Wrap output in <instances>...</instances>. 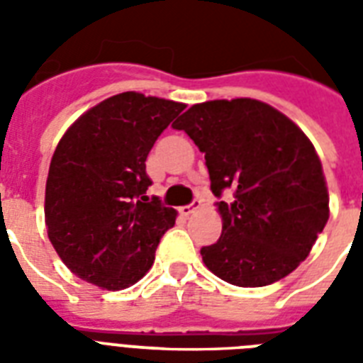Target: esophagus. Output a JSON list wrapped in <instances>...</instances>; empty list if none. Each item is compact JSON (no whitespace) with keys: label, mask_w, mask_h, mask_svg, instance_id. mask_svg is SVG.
<instances>
[{"label":"esophagus","mask_w":363,"mask_h":363,"mask_svg":"<svg viewBox=\"0 0 363 363\" xmlns=\"http://www.w3.org/2000/svg\"><path fill=\"white\" fill-rule=\"evenodd\" d=\"M199 207H201V199L196 198L192 201V203L184 205V207H181V209H179V211H181L182 216H190V215H192V213H196V211H198Z\"/></svg>","instance_id":"esophagus-1"}]
</instances>
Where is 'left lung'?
Masks as SVG:
<instances>
[{
	"label": "left lung",
	"instance_id": "8db88e82",
	"mask_svg": "<svg viewBox=\"0 0 363 363\" xmlns=\"http://www.w3.org/2000/svg\"><path fill=\"white\" fill-rule=\"evenodd\" d=\"M201 152L222 215V235L201 258L222 281L265 286L292 273L330 218L328 188L313 143L258 99L194 105L175 122ZM224 191L233 199L222 202Z\"/></svg>",
	"mask_w": 363,
	"mask_h": 363
}]
</instances>
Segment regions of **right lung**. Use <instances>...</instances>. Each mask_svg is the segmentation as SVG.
I'll use <instances>...</instances> for the list:
<instances>
[{
	"label": "right lung",
	"mask_w": 363,
	"mask_h": 363,
	"mask_svg": "<svg viewBox=\"0 0 363 363\" xmlns=\"http://www.w3.org/2000/svg\"><path fill=\"white\" fill-rule=\"evenodd\" d=\"M186 105L124 92L65 131L54 150L45 222L56 252L77 277L107 290L135 284L154 264L175 209L148 198L147 156Z\"/></svg>",
	"instance_id": "obj_1"
}]
</instances>
